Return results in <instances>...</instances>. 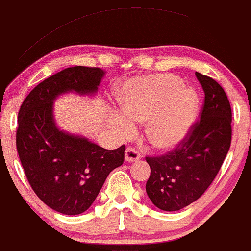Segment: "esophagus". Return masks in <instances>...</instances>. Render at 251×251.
I'll use <instances>...</instances> for the list:
<instances>
[{
	"instance_id": "esophagus-1",
	"label": "esophagus",
	"mask_w": 251,
	"mask_h": 251,
	"mask_svg": "<svg viewBox=\"0 0 251 251\" xmlns=\"http://www.w3.org/2000/svg\"><path fill=\"white\" fill-rule=\"evenodd\" d=\"M125 158L126 162H136L141 158V154L138 150H135L134 147H128L126 150V154H125Z\"/></svg>"
}]
</instances>
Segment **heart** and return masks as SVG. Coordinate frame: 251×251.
<instances>
[{
	"mask_svg": "<svg viewBox=\"0 0 251 251\" xmlns=\"http://www.w3.org/2000/svg\"><path fill=\"white\" fill-rule=\"evenodd\" d=\"M122 113L113 116L118 133H133V122L146 123V138L158 151L179 147L197 118V93L173 74H153L126 81L116 90Z\"/></svg>",
	"mask_w": 251,
	"mask_h": 251,
	"instance_id": "obj_1",
	"label": "heart"
}]
</instances>
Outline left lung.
<instances>
[{
    "instance_id": "obj_1",
    "label": "left lung",
    "mask_w": 251,
    "mask_h": 251,
    "mask_svg": "<svg viewBox=\"0 0 251 251\" xmlns=\"http://www.w3.org/2000/svg\"><path fill=\"white\" fill-rule=\"evenodd\" d=\"M204 90L201 120L186 140L169 153L146 157L151 174L146 193L165 211H176L197 201L218 175L231 146L232 111L215 79L196 72Z\"/></svg>"
}]
</instances>
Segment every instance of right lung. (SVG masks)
I'll return each instance as SVG.
<instances>
[{"label":"right lung","mask_w":251,"mask_h":251,"mask_svg":"<svg viewBox=\"0 0 251 251\" xmlns=\"http://www.w3.org/2000/svg\"><path fill=\"white\" fill-rule=\"evenodd\" d=\"M105 71L68 68L37 84L18 115L17 150L33 192L58 213L78 215L99 195L105 180L125 161L126 146L106 150L56 126L53 104L65 93L94 95Z\"/></svg>","instance_id":"add662e5"}]
</instances>
